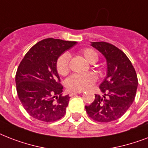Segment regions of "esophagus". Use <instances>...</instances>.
<instances>
[{"mask_svg": "<svg viewBox=\"0 0 148 148\" xmlns=\"http://www.w3.org/2000/svg\"><path fill=\"white\" fill-rule=\"evenodd\" d=\"M81 92H71L70 93V96H71V97H72V96H74V95H77V94H81Z\"/></svg>", "mask_w": 148, "mask_h": 148, "instance_id": "34e87169", "label": "esophagus"}]
</instances>
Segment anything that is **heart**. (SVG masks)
<instances>
[{
  "label": "heart",
  "mask_w": 148,
  "mask_h": 148,
  "mask_svg": "<svg viewBox=\"0 0 148 148\" xmlns=\"http://www.w3.org/2000/svg\"><path fill=\"white\" fill-rule=\"evenodd\" d=\"M88 62L90 64L97 62L99 56L95 50L90 47H86L79 51ZM56 67L58 74L65 76L70 71V54L67 52L61 53L57 60ZM97 81V76L94 73H87L84 74H74L67 77L65 81L66 88L71 91L81 92L90 88Z\"/></svg>",
  "instance_id": "1"
}]
</instances>
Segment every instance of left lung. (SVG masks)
<instances>
[{
  "label": "left lung",
  "mask_w": 148,
  "mask_h": 148,
  "mask_svg": "<svg viewBox=\"0 0 148 148\" xmlns=\"http://www.w3.org/2000/svg\"><path fill=\"white\" fill-rule=\"evenodd\" d=\"M91 46L105 57L107 77L100 85L103 96L95 95L91 104L85 106L88 116L95 121L110 122L124 114L135 98L138 81L135 69L125 53L104 41L92 42Z\"/></svg>",
  "instance_id": "8db88e82"
}]
</instances>
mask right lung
<instances>
[{"label":"right lung","mask_w":148,"mask_h":148,"mask_svg":"<svg viewBox=\"0 0 148 148\" xmlns=\"http://www.w3.org/2000/svg\"><path fill=\"white\" fill-rule=\"evenodd\" d=\"M76 43L44 39L34 45L20 63L15 76L17 95L34 118L53 122L64 116L70 97L62 95L56 63L61 53Z\"/></svg>","instance_id":"right-lung-1"}]
</instances>
